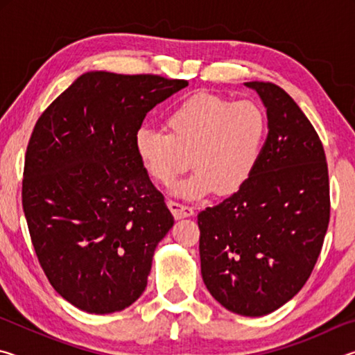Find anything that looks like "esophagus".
<instances>
[{
	"label": "esophagus",
	"instance_id": "esophagus-1",
	"mask_svg": "<svg viewBox=\"0 0 355 355\" xmlns=\"http://www.w3.org/2000/svg\"><path fill=\"white\" fill-rule=\"evenodd\" d=\"M167 207L173 214L175 219H182V218H188V216L194 214V208L189 205H184V203H180L175 200H167Z\"/></svg>",
	"mask_w": 355,
	"mask_h": 355
}]
</instances>
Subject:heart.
Here are the masks:
<instances>
[{"label": "heart", "mask_w": 355, "mask_h": 355, "mask_svg": "<svg viewBox=\"0 0 355 355\" xmlns=\"http://www.w3.org/2000/svg\"><path fill=\"white\" fill-rule=\"evenodd\" d=\"M166 133L144 127L135 136V152L144 172L171 186L191 167L197 169L177 188L180 196L202 197L241 191L260 161L268 119L254 100L232 101L197 92L166 114Z\"/></svg>", "instance_id": "heart-1"}]
</instances>
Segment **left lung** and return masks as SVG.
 Listing matches in <instances>:
<instances>
[{
	"label": "left lung",
	"instance_id": "obj_1",
	"mask_svg": "<svg viewBox=\"0 0 355 355\" xmlns=\"http://www.w3.org/2000/svg\"><path fill=\"white\" fill-rule=\"evenodd\" d=\"M268 112V137L249 183L197 216L208 291L227 310L263 316L296 296L321 254L330 219L322 142L290 95L250 81Z\"/></svg>",
	"mask_w": 355,
	"mask_h": 355
}]
</instances>
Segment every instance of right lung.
<instances>
[{
	"instance_id": "1",
	"label": "right lung",
	"mask_w": 355,
	"mask_h": 355,
	"mask_svg": "<svg viewBox=\"0 0 355 355\" xmlns=\"http://www.w3.org/2000/svg\"><path fill=\"white\" fill-rule=\"evenodd\" d=\"M188 86L159 75H81L42 112L28 142L21 205L51 286L89 313L130 307L173 225L137 159L146 114Z\"/></svg>"
}]
</instances>
